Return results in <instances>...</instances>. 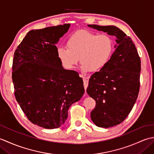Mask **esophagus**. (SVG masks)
Instances as JSON below:
<instances>
[{"instance_id": "34e87169", "label": "esophagus", "mask_w": 154, "mask_h": 154, "mask_svg": "<svg viewBox=\"0 0 154 154\" xmlns=\"http://www.w3.org/2000/svg\"><path fill=\"white\" fill-rule=\"evenodd\" d=\"M81 77H83V83H84V87L85 89H87V88L88 87V84H89V77H83V75H81Z\"/></svg>"}]
</instances>
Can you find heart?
Instances as JSON below:
<instances>
[{"label":"heart","instance_id":"b5f03b06","mask_svg":"<svg viewBox=\"0 0 154 154\" xmlns=\"http://www.w3.org/2000/svg\"><path fill=\"white\" fill-rule=\"evenodd\" d=\"M67 48H57V55L63 66L73 69L80 62L84 73L97 72L109 63L113 52V41L109 35L89 32H76L68 39Z\"/></svg>","mask_w":154,"mask_h":154}]
</instances>
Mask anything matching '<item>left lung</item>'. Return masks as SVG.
<instances>
[{"label": "left lung", "instance_id": "obj_1", "mask_svg": "<svg viewBox=\"0 0 154 154\" xmlns=\"http://www.w3.org/2000/svg\"><path fill=\"white\" fill-rule=\"evenodd\" d=\"M116 36L115 51L102 70L91 77L87 93L96 101L91 113L95 125L110 128L125 120L140 90V58L132 39L114 26L87 25Z\"/></svg>", "mask_w": 154, "mask_h": 154}]
</instances>
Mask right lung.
<instances>
[{"label": "right lung", "instance_id": "right-lung-1", "mask_svg": "<svg viewBox=\"0 0 154 154\" xmlns=\"http://www.w3.org/2000/svg\"><path fill=\"white\" fill-rule=\"evenodd\" d=\"M69 28L65 24L30 30L14 54L16 99L28 119L44 128L63 125L69 108L85 93L82 78L65 69L57 55L55 44Z\"/></svg>", "mask_w": 154, "mask_h": 154}]
</instances>
